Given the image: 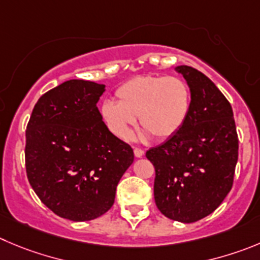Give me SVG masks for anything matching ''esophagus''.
<instances>
[{"instance_id": "obj_1", "label": "esophagus", "mask_w": 260, "mask_h": 260, "mask_svg": "<svg viewBox=\"0 0 260 260\" xmlns=\"http://www.w3.org/2000/svg\"><path fill=\"white\" fill-rule=\"evenodd\" d=\"M133 151H135V156L136 157H142L145 155L144 150L138 149V147H135V149H133Z\"/></svg>"}]
</instances>
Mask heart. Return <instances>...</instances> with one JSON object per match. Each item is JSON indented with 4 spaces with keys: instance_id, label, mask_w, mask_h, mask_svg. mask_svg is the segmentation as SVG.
<instances>
[{
    "instance_id": "obj_1",
    "label": "heart",
    "mask_w": 260,
    "mask_h": 260,
    "mask_svg": "<svg viewBox=\"0 0 260 260\" xmlns=\"http://www.w3.org/2000/svg\"><path fill=\"white\" fill-rule=\"evenodd\" d=\"M115 94L118 103L105 100L100 110L110 132L124 141L129 140L137 116L145 128L141 138L172 137L183 127L192 105L190 86L179 77H136Z\"/></svg>"
}]
</instances>
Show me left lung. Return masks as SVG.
<instances>
[{
    "label": "left lung",
    "instance_id": "1",
    "mask_svg": "<svg viewBox=\"0 0 260 260\" xmlns=\"http://www.w3.org/2000/svg\"><path fill=\"white\" fill-rule=\"evenodd\" d=\"M183 75L192 94L183 127L146 157L155 167L154 198L169 219L192 223L219 207L234 183L239 138L234 111L207 75L187 65Z\"/></svg>",
    "mask_w": 260,
    "mask_h": 260
}]
</instances>
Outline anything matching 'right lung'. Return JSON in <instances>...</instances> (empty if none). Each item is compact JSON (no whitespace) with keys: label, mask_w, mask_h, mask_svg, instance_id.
Here are the masks:
<instances>
[{"label":"right lung","mask_w":260,"mask_h":260,"mask_svg":"<svg viewBox=\"0 0 260 260\" xmlns=\"http://www.w3.org/2000/svg\"><path fill=\"white\" fill-rule=\"evenodd\" d=\"M105 84L70 79L40 97L26 125L29 183L48 209L74 222L105 214L132 166V147L113 135L96 104Z\"/></svg>","instance_id":"right-lung-1"}]
</instances>
